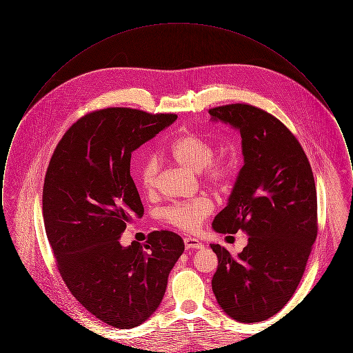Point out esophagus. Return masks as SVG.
Wrapping results in <instances>:
<instances>
[{"instance_id":"34e87169","label":"esophagus","mask_w":353,"mask_h":353,"mask_svg":"<svg viewBox=\"0 0 353 353\" xmlns=\"http://www.w3.org/2000/svg\"><path fill=\"white\" fill-rule=\"evenodd\" d=\"M184 243L186 249H202L203 248V245L199 239L192 238V236H185Z\"/></svg>"}]
</instances>
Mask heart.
Returning <instances> with one entry per match:
<instances>
[{
    "label": "heart",
    "instance_id": "1",
    "mask_svg": "<svg viewBox=\"0 0 353 353\" xmlns=\"http://www.w3.org/2000/svg\"><path fill=\"white\" fill-rule=\"evenodd\" d=\"M169 156L180 165L197 170L203 184L214 190L226 189L234 174V161L229 154H214L216 147L210 139L188 131L173 139L168 145ZM159 173L157 159L147 157L139 168V183L147 192L156 186ZM213 212V203L206 197L190 201L174 202L161 212V219L183 232H196L202 221Z\"/></svg>",
    "mask_w": 353,
    "mask_h": 353
}]
</instances>
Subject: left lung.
Segmentation results:
<instances>
[{
  "mask_svg": "<svg viewBox=\"0 0 353 353\" xmlns=\"http://www.w3.org/2000/svg\"><path fill=\"white\" fill-rule=\"evenodd\" d=\"M209 114L239 130L245 157L213 229L249 235L238 255L210 245L219 258L212 288L230 318L256 323L281 311L302 279L318 235L314 173L298 139L265 110L234 103Z\"/></svg>",
  "mask_w": 353,
  "mask_h": 353,
  "instance_id": "8db88e82",
  "label": "left lung"
}]
</instances>
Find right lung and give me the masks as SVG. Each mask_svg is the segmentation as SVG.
I'll return each mask as SVG.
<instances>
[{
	"mask_svg": "<svg viewBox=\"0 0 353 353\" xmlns=\"http://www.w3.org/2000/svg\"><path fill=\"white\" fill-rule=\"evenodd\" d=\"M177 115L110 107L78 119L59 140L45 176L42 210L55 263L74 298L120 330L148 319L165 294L183 238L152 232L145 243L119 242L144 208L131 156Z\"/></svg>",
	"mask_w": 353,
	"mask_h": 353,
	"instance_id": "obj_1",
	"label": "right lung"
}]
</instances>
